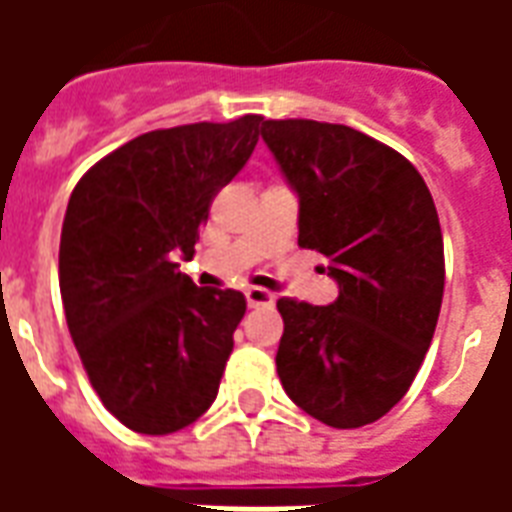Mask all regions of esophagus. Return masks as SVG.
Listing matches in <instances>:
<instances>
[{"mask_svg": "<svg viewBox=\"0 0 512 512\" xmlns=\"http://www.w3.org/2000/svg\"><path fill=\"white\" fill-rule=\"evenodd\" d=\"M244 296L249 307H271V304H274V293H268V290L249 288L244 290Z\"/></svg>", "mask_w": 512, "mask_h": 512, "instance_id": "obj_1", "label": "esophagus"}]
</instances>
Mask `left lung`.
Here are the masks:
<instances>
[{
  "mask_svg": "<svg viewBox=\"0 0 512 512\" xmlns=\"http://www.w3.org/2000/svg\"><path fill=\"white\" fill-rule=\"evenodd\" d=\"M263 142L299 197V246L329 260V307L279 299L277 373L332 428H362L417 376L444 296L439 213L411 161L356 128L263 120Z\"/></svg>",
  "mask_w": 512,
  "mask_h": 512,
  "instance_id": "obj_1",
  "label": "left lung"
}]
</instances>
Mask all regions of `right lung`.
I'll return each instance as SVG.
<instances>
[{"label": "right lung", "instance_id": "add662e5", "mask_svg": "<svg viewBox=\"0 0 512 512\" xmlns=\"http://www.w3.org/2000/svg\"><path fill=\"white\" fill-rule=\"evenodd\" d=\"M260 115L150 131L76 183L60 238V293L90 384L126 428L167 436L211 408L233 332L238 290L180 274L213 197L244 169Z\"/></svg>", "mask_w": 512, "mask_h": 512}]
</instances>
